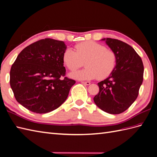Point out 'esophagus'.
I'll return each mask as SVG.
<instances>
[{
	"instance_id": "esophagus-1",
	"label": "esophagus",
	"mask_w": 157,
	"mask_h": 157,
	"mask_svg": "<svg viewBox=\"0 0 157 157\" xmlns=\"http://www.w3.org/2000/svg\"><path fill=\"white\" fill-rule=\"evenodd\" d=\"M81 82H82V84H84V85H90V82H89V81H86V82L82 81Z\"/></svg>"
}]
</instances>
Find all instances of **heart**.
Returning <instances> with one entry per match:
<instances>
[{
    "instance_id": "obj_1",
    "label": "heart",
    "mask_w": 157,
    "mask_h": 157,
    "mask_svg": "<svg viewBox=\"0 0 157 157\" xmlns=\"http://www.w3.org/2000/svg\"><path fill=\"white\" fill-rule=\"evenodd\" d=\"M75 50L71 48L64 51L63 59L71 71L81 68L85 62V68L70 74L77 80L105 79L112 73L117 64V55L112 50L93 40L84 41L75 45Z\"/></svg>"
}]
</instances>
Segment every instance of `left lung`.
Returning a JSON list of instances; mask_svg holds the SVG:
<instances>
[{
  "instance_id": "left-lung-1",
  "label": "left lung",
  "mask_w": 157,
  "mask_h": 157,
  "mask_svg": "<svg viewBox=\"0 0 157 157\" xmlns=\"http://www.w3.org/2000/svg\"><path fill=\"white\" fill-rule=\"evenodd\" d=\"M102 40H105L116 54L117 64L109 77L98 83L99 93L94 97V102L103 111L120 114L128 109L138 97L143 81V63L129 44L110 38Z\"/></svg>"
}]
</instances>
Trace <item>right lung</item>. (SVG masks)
I'll return each instance as SVG.
<instances>
[{"label":"right lung","instance_id":"right-lung-1","mask_svg":"<svg viewBox=\"0 0 157 157\" xmlns=\"http://www.w3.org/2000/svg\"><path fill=\"white\" fill-rule=\"evenodd\" d=\"M63 41L38 40L19 53L11 67L10 85L18 103L33 113L43 114L66 101L75 81L64 76Z\"/></svg>","mask_w":157,"mask_h":157}]
</instances>
